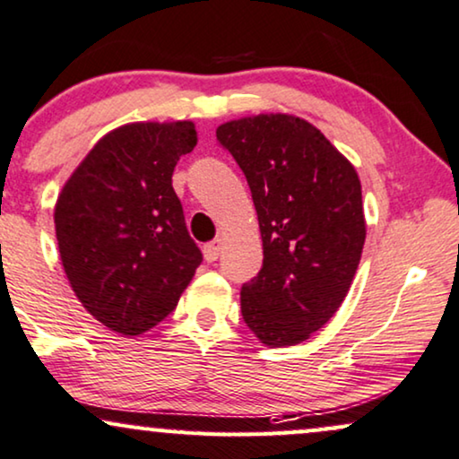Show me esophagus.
<instances>
[{
    "mask_svg": "<svg viewBox=\"0 0 459 459\" xmlns=\"http://www.w3.org/2000/svg\"><path fill=\"white\" fill-rule=\"evenodd\" d=\"M220 247H222V241H220V239H213V241H210V243H205V246H204V258H205L207 262L218 260Z\"/></svg>",
    "mask_w": 459,
    "mask_h": 459,
    "instance_id": "esophagus-1",
    "label": "esophagus"
}]
</instances>
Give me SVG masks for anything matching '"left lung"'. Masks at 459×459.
<instances>
[{
  "mask_svg": "<svg viewBox=\"0 0 459 459\" xmlns=\"http://www.w3.org/2000/svg\"><path fill=\"white\" fill-rule=\"evenodd\" d=\"M218 143L246 174L264 260L241 287L262 344L296 346L344 302L365 243L361 180L313 124L283 113L226 121Z\"/></svg>",
  "mask_w": 459,
  "mask_h": 459,
  "instance_id": "left-lung-1",
  "label": "left lung"
}]
</instances>
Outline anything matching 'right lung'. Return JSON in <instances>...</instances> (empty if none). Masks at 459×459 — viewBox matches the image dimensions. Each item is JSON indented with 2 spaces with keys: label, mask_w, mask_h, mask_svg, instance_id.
Listing matches in <instances>:
<instances>
[{
  "label": "right lung",
  "mask_w": 459,
  "mask_h": 459,
  "mask_svg": "<svg viewBox=\"0 0 459 459\" xmlns=\"http://www.w3.org/2000/svg\"><path fill=\"white\" fill-rule=\"evenodd\" d=\"M195 144L193 121L121 126L98 140L54 207L73 291L127 338L172 313L204 260L172 186L176 163Z\"/></svg>",
  "instance_id": "obj_1"
}]
</instances>
